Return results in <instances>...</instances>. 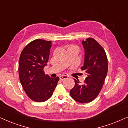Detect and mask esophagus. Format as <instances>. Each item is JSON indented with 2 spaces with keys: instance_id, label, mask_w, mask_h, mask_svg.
<instances>
[{
  "instance_id": "esophagus-1",
  "label": "esophagus",
  "mask_w": 128,
  "mask_h": 128,
  "mask_svg": "<svg viewBox=\"0 0 128 128\" xmlns=\"http://www.w3.org/2000/svg\"><path fill=\"white\" fill-rule=\"evenodd\" d=\"M68 77V76H67V75L66 74H64V75H62V76H60V79L61 81H63V80H64L65 79H67V78Z\"/></svg>"
}]
</instances>
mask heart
Here are the masks:
<instances>
[{"label": "heart", "instance_id": "1", "mask_svg": "<svg viewBox=\"0 0 128 128\" xmlns=\"http://www.w3.org/2000/svg\"><path fill=\"white\" fill-rule=\"evenodd\" d=\"M67 50H73L76 51V52H78V47L76 45H72V44H71V45H68L67 46Z\"/></svg>", "mask_w": 128, "mask_h": 128}]
</instances>
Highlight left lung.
<instances>
[{
	"mask_svg": "<svg viewBox=\"0 0 128 128\" xmlns=\"http://www.w3.org/2000/svg\"><path fill=\"white\" fill-rule=\"evenodd\" d=\"M85 50L84 66L81 68L87 75L83 84L74 79L70 95L80 103H88L96 98L102 88L108 72V59L103 47L92 38L82 42Z\"/></svg>",
	"mask_w": 128,
	"mask_h": 128,
	"instance_id": "obj_1",
	"label": "left lung"
}]
</instances>
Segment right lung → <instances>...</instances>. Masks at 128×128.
Returning <instances> with one entry per match:
<instances>
[{
    "mask_svg": "<svg viewBox=\"0 0 128 128\" xmlns=\"http://www.w3.org/2000/svg\"><path fill=\"white\" fill-rule=\"evenodd\" d=\"M52 42L37 39L29 42L20 54L18 64L20 81L25 92L33 101L42 102L52 96L60 78L44 74L48 61Z\"/></svg>",
    "mask_w": 128,
    "mask_h": 128,
    "instance_id": "right-lung-1",
    "label": "right lung"
}]
</instances>
